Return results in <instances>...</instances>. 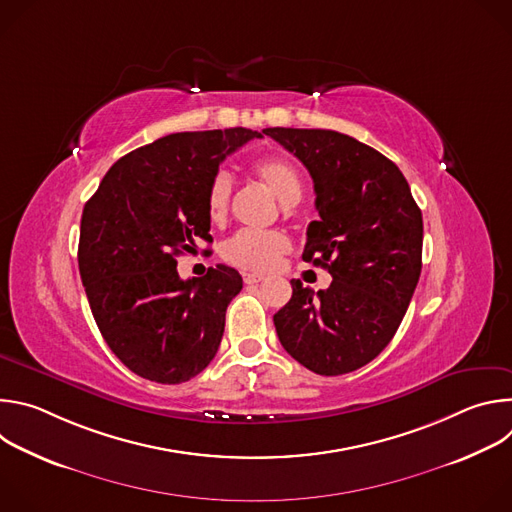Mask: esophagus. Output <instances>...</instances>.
<instances>
[{
	"instance_id": "1",
	"label": "esophagus",
	"mask_w": 512,
	"mask_h": 512,
	"mask_svg": "<svg viewBox=\"0 0 512 512\" xmlns=\"http://www.w3.org/2000/svg\"><path fill=\"white\" fill-rule=\"evenodd\" d=\"M265 277L259 273H243V281L245 283H261Z\"/></svg>"
}]
</instances>
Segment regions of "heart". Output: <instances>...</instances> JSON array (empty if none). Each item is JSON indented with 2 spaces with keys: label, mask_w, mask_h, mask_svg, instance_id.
<instances>
[{
  "label": "heart",
  "mask_w": 512,
  "mask_h": 512,
  "mask_svg": "<svg viewBox=\"0 0 512 512\" xmlns=\"http://www.w3.org/2000/svg\"><path fill=\"white\" fill-rule=\"evenodd\" d=\"M253 174L285 204L302 198L304 182L300 170L285 158H263L253 166ZM233 180L227 172H216L206 188V212L210 221L221 223L229 212ZM291 249L289 239L279 231H239L223 245L227 263L247 271H269Z\"/></svg>",
  "instance_id": "1"
}]
</instances>
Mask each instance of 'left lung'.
<instances>
[{
    "label": "left lung",
    "mask_w": 512,
    "mask_h": 512,
    "mask_svg": "<svg viewBox=\"0 0 512 512\" xmlns=\"http://www.w3.org/2000/svg\"><path fill=\"white\" fill-rule=\"evenodd\" d=\"M310 172L320 221L304 261L332 275L328 289L291 279L273 316L281 346L306 369L336 377L371 362L393 340L421 273L423 218L401 170L358 139L330 129L267 127Z\"/></svg>",
    "instance_id": "1"
}]
</instances>
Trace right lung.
<instances>
[{
  "instance_id": "right-lung-1",
  "label": "right lung",
  "mask_w": 512,
  "mask_h": 512,
  "mask_svg": "<svg viewBox=\"0 0 512 512\" xmlns=\"http://www.w3.org/2000/svg\"><path fill=\"white\" fill-rule=\"evenodd\" d=\"M259 131L172 133L117 160L81 218L79 271L93 318L135 375L178 385L202 373L243 287L239 271L210 267L182 279L178 255L212 243L206 188L221 162Z\"/></svg>"
}]
</instances>
